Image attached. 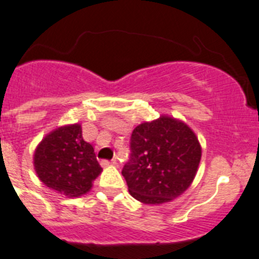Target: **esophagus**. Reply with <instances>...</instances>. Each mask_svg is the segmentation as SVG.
<instances>
[{
	"instance_id": "obj_1",
	"label": "esophagus",
	"mask_w": 259,
	"mask_h": 259,
	"mask_svg": "<svg viewBox=\"0 0 259 259\" xmlns=\"http://www.w3.org/2000/svg\"><path fill=\"white\" fill-rule=\"evenodd\" d=\"M115 163H116V159H112V161H107V159H103L102 162H101V165H102L103 167H106V166L115 165Z\"/></svg>"
}]
</instances>
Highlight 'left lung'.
<instances>
[{"instance_id": "left-lung-1", "label": "left lung", "mask_w": 259, "mask_h": 259, "mask_svg": "<svg viewBox=\"0 0 259 259\" xmlns=\"http://www.w3.org/2000/svg\"><path fill=\"white\" fill-rule=\"evenodd\" d=\"M130 149L121 174L130 195L144 204H163L183 194L202 157L194 132L181 120L163 115L133 130Z\"/></svg>"}]
</instances>
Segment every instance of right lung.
Here are the masks:
<instances>
[{
	"label": "right lung",
	"mask_w": 259,
	"mask_h": 259,
	"mask_svg": "<svg viewBox=\"0 0 259 259\" xmlns=\"http://www.w3.org/2000/svg\"><path fill=\"white\" fill-rule=\"evenodd\" d=\"M34 170L46 187L66 197L91 190L102 167L79 124L60 126L46 135L34 152Z\"/></svg>",
	"instance_id": "obj_1"
}]
</instances>
